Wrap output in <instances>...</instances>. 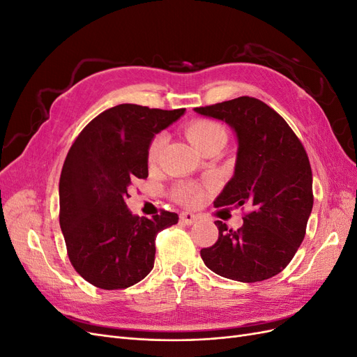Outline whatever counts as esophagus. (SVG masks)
I'll use <instances>...</instances> for the list:
<instances>
[{
    "mask_svg": "<svg viewBox=\"0 0 357 357\" xmlns=\"http://www.w3.org/2000/svg\"><path fill=\"white\" fill-rule=\"evenodd\" d=\"M197 219H198L197 215L189 213V211H185V213L180 214V220H181V223H185V225H193L197 222Z\"/></svg>",
    "mask_w": 357,
    "mask_h": 357,
    "instance_id": "esophagus-1",
    "label": "esophagus"
}]
</instances>
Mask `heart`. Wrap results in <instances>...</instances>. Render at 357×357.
Segmentation results:
<instances>
[{
    "label": "heart",
    "mask_w": 357,
    "mask_h": 357,
    "mask_svg": "<svg viewBox=\"0 0 357 357\" xmlns=\"http://www.w3.org/2000/svg\"><path fill=\"white\" fill-rule=\"evenodd\" d=\"M185 132L186 137L189 138V142L195 146L199 152L208 143H211L213 139L226 137L223 126L218 122L210 121V119H197V121L190 122L186 126ZM162 146H164V135L158 134L152 138V142L149 143L147 147L146 158L149 164H155L158 160ZM174 197L178 202L185 205H197L202 199V190L199 186L193 185V183H183V185L176 188Z\"/></svg>",
    "instance_id": "obj_1"
}]
</instances>
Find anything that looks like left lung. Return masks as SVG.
<instances>
[{
  "mask_svg": "<svg viewBox=\"0 0 357 357\" xmlns=\"http://www.w3.org/2000/svg\"><path fill=\"white\" fill-rule=\"evenodd\" d=\"M195 112L225 121L238 138L234 177L214 207H250L240 229L214 222L219 238L202 248V261L213 273L236 282L271 278L289 265L305 236L314 201L305 149L282 116L252 96Z\"/></svg>",
  "mask_w": 357,
  "mask_h": 357,
  "instance_id": "obj_1",
  "label": "left lung"
}]
</instances>
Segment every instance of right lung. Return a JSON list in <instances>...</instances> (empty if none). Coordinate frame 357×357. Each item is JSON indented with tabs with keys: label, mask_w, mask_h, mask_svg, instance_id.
I'll return each instance as SVG.
<instances>
[{
	"label": "right lung",
	"mask_w": 357,
	"mask_h": 357,
	"mask_svg": "<svg viewBox=\"0 0 357 357\" xmlns=\"http://www.w3.org/2000/svg\"><path fill=\"white\" fill-rule=\"evenodd\" d=\"M183 113L121 104L92 119L74 139L59 178V225L70 262L88 283L126 289L152 271L156 235L178 215L132 214L128 189L149 176L146 153L155 134Z\"/></svg>",
	"instance_id": "right-lung-1"
}]
</instances>
